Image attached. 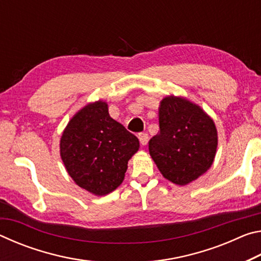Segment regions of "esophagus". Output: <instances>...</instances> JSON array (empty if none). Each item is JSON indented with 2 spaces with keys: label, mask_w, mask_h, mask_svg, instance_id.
I'll list each match as a JSON object with an SVG mask.
<instances>
[{
  "label": "esophagus",
  "mask_w": 261,
  "mask_h": 261,
  "mask_svg": "<svg viewBox=\"0 0 261 261\" xmlns=\"http://www.w3.org/2000/svg\"><path fill=\"white\" fill-rule=\"evenodd\" d=\"M138 138H139L140 144L143 145V146H145V145L147 144V141H148V136H147V134H144V132H141V134L138 135Z\"/></svg>",
  "instance_id": "1"
}]
</instances>
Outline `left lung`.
<instances>
[{"instance_id":"left-lung-1","label":"left lung","mask_w":261,"mask_h":261,"mask_svg":"<svg viewBox=\"0 0 261 261\" xmlns=\"http://www.w3.org/2000/svg\"><path fill=\"white\" fill-rule=\"evenodd\" d=\"M159 126L158 135L148 141V151L166 179L187 185L213 165L218 130L199 105L184 96H166L159 106Z\"/></svg>"}]
</instances>
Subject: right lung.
Wrapping results in <instances>:
<instances>
[{
    "mask_svg": "<svg viewBox=\"0 0 261 261\" xmlns=\"http://www.w3.org/2000/svg\"><path fill=\"white\" fill-rule=\"evenodd\" d=\"M138 149V138L110 117L103 100L79 109L60 140V155L70 177L99 197L120 187L127 161Z\"/></svg>",
    "mask_w": 261,
    "mask_h": 261,
    "instance_id": "right-lung-1",
    "label": "right lung"
}]
</instances>
